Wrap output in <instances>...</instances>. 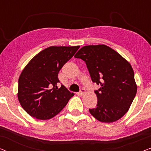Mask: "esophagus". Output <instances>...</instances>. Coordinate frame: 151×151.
<instances>
[{
  "label": "esophagus",
  "instance_id": "esophagus-1",
  "mask_svg": "<svg viewBox=\"0 0 151 151\" xmlns=\"http://www.w3.org/2000/svg\"><path fill=\"white\" fill-rule=\"evenodd\" d=\"M85 93H86L85 88H82L81 89H80V93H79V94L80 95V96H83V95L85 94Z\"/></svg>",
  "mask_w": 151,
  "mask_h": 151
}]
</instances>
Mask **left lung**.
<instances>
[{
  "label": "left lung",
  "instance_id": "left-lung-1",
  "mask_svg": "<svg viewBox=\"0 0 151 151\" xmlns=\"http://www.w3.org/2000/svg\"><path fill=\"white\" fill-rule=\"evenodd\" d=\"M85 62L92 81L101 87L95 91L96 108L89 112L100 122L118 120L129 111L137 93L131 64L106 45L82 47L74 56Z\"/></svg>",
  "mask_w": 151,
  "mask_h": 151
}]
</instances>
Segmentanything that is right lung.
<instances>
[{
    "label": "right lung",
    "mask_w": 151,
    "mask_h": 151,
    "mask_svg": "<svg viewBox=\"0 0 151 151\" xmlns=\"http://www.w3.org/2000/svg\"><path fill=\"white\" fill-rule=\"evenodd\" d=\"M79 48L80 46L47 47L24 68L18 79V98L29 115L41 120L52 118L73 96L63 84L58 87V76Z\"/></svg>",
    "instance_id": "add662e5"
}]
</instances>
